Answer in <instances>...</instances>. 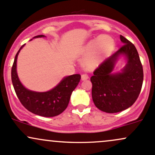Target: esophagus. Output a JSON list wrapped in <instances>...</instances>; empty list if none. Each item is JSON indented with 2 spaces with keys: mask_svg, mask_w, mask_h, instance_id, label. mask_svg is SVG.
<instances>
[{
  "mask_svg": "<svg viewBox=\"0 0 155 155\" xmlns=\"http://www.w3.org/2000/svg\"><path fill=\"white\" fill-rule=\"evenodd\" d=\"M88 78H89V75L86 74H83L82 75H81V79H82V81H85V80H87Z\"/></svg>",
  "mask_w": 155,
  "mask_h": 155,
  "instance_id": "esophagus-1",
  "label": "esophagus"
}]
</instances>
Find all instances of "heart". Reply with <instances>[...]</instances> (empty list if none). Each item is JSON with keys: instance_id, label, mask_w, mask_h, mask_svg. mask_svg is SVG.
<instances>
[{"instance_id": "1", "label": "heart", "mask_w": 155, "mask_h": 155, "mask_svg": "<svg viewBox=\"0 0 155 155\" xmlns=\"http://www.w3.org/2000/svg\"><path fill=\"white\" fill-rule=\"evenodd\" d=\"M115 46V41L109 35L98 36L89 41L85 46V57H88L85 61L88 69L96 67L105 56L110 54Z\"/></svg>"}]
</instances>
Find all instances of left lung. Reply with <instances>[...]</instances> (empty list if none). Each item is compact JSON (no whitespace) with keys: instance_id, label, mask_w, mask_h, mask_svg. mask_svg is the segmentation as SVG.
Here are the masks:
<instances>
[{"instance_id":"8db88e82","label":"left lung","mask_w":155,"mask_h":155,"mask_svg":"<svg viewBox=\"0 0 155 155\" xmlns=\"http://www.w3.org/2000/svg\"><path fill=\"white\" fill-rule=\"evenodd\" d=\"M123 46L106 59L91 77V96L97 109L117 113L128 109L137 99L143 81V70L134 45L120 36ZM124 55L127 64L121 73H111L118 58Z\"/></svg>"}]
</instances>
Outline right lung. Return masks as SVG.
<instances>
[{
    "label": "right lung",
    "instance_id": "obj_1",
    "mask_svg": "<svg viewBox=\"0 0 155 155\" xmlns=\"http://www.w3.org/2000/svg\"><path fill=\"white\" fill-rule=\"evenodd\" d=\"M45 37L43 35L33 38ZM16 54L12 67V82L18 99L21 104L33 114L43 117H54L61 114L69 103L71 94L79 84L81 74H76L64 78L58 85L51 90L45 92H37L26 89L18 78L16 66L19 51Z\"/></svg>",
    "mask_w": 155,
    "mask_h": 155
}]
</instances>
